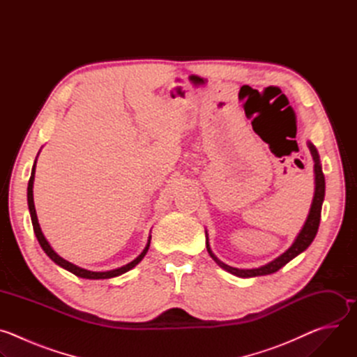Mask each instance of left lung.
I'll list each match as a JSON object with an SVG mask.
<instances>
[{"label": "left lung", "mask_w": 357, "mask_h": 357, "mask_svg": "<svg viewBox=\"0 0 357 357\" xmlns=\"http://www.w3.org/2000/svg\"><path fill=\"white\" fill-rule=\"evenodd\" d=\"M310 151H311V155L314 158V168H315V196L312 200V206L308 215L307 222H305L301 233L298 234L296 240L294 241V244L284 252L278 259H275L274 261L260 267V268H254V270H238L234 267H230L225 263H222L215 254L211 250L209 245V240L206 237V248L208 252L211 254V257L226 271L237 275V277H243V278H248V277H259V275H268L273 274L275 271H278L280 268H282L287 263H289L292 259H295L298 254H301L303 250H307L310 247V244L314 241L317 233H318V227H319V222H321V211H322V203H324V197H325V176L322 172V167L319 162V155H318V151L317 148L308 142Z\"/></svg>", "instance_id": "1"}]
</instances>
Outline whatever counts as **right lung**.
Here are the masks:
<instances>
[{
	"label": "right lung",
	"mask_w": 357,
	"mask_h": 357,
	"mask_svg": "<svg viewBox=\"0 0 357 357\" xmlns=\"http://www.w3.org/2000/svg\"><path fill=\"white\" fill-rule=\"evenodd\" d=\"M35 164H36V161H35ZM35 164H33V167H32L31 178H29V182H28V208H29V213H31V220H32V226H33L35 236H36V238H38V241H39L40 247H42V248H43V251L47 254V257H49L50 260L55 261L58 266L63 267L65 270L70 271L72 274H75V275H77V277L87 278V280H101V278L105 280V278H112V277H117V275H121V274L127 273L128 270H131L132 267H135V266H137V264L144 259V256H145L146 251H148V248H149L151 237H149V240H148V243H146V245H145L144 251L139 254V256H138L134 261L128 263V264H127V266H124V267H120V268L112 270V271H105V273L89 271V270L80 268V267H77V266H75V264H72V263L66 261V260H65V259H62L61 256H58V254L52 250V247L49 245L47 240L45 238V236H43V233H42V230H40V227H39V223H38V218H36V212H35V205H33V190H32V188H33V178H35Z\"/></svg>",
	"instance_id": "add662e5"
}]
</instances>
